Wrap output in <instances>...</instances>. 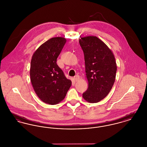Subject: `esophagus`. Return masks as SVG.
Here are the masks:
<instances>
[{
	"mask_svg": "<svg viewBox=\"0 0 147 147\" xmlns=\"http://www.w3.org/2000/svg\"><path fill=\"white\" fill-rule=\"evenodd\" d=\"M74 80L76 81V82H78V81H79V79H80V77L79 76H76L75 77H74Z\"/></svg>",
	"mask_w": 147,
	"mask_h": 147,
	"instance_id": "1",
	"label": "esophagus"
}]
</instances>
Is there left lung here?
<instances>
[{
    "label": "left lung",
    "instance_id": "left-lung-1",
    "mask_svg": "<svg viewBox=\"0 0 147 147\" xmlns=\"http://www.w3.org/2000/svg\"><path fill=\"white\" fill-rule=\"evenodd\" d=\"M80 37L88 82V88L83 94V98L88 102L96 103L104 99L111 90L115 81L117 65L112 51L96 36Z\"/></svg>",
    "mask_w": 147,
    "mask_h": 147
}]
</instances>
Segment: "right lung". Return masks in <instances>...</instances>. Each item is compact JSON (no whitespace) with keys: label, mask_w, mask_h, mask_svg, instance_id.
Masks as SVG:
<instances>
[{"label":"right lung","mask_w":147,"mask_h":147,"mask_svg":"<svg viewBox=\"0 0 147 147\" xmlns=\"http://www.w3.org/2000/svg\"><path fill=\"white\" fill-rule=\"evenodd\" d=\"M67 40L61 37L50 38L33 54L30 70V80L36 95L45 103L56 105L61 102L71 82L57 64Z\"/></svg>","instance_id":"add662e5"}]
</instances>
